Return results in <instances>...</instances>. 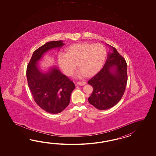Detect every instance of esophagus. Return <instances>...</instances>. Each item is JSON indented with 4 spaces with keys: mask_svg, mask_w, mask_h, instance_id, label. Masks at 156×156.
Returning a JSON list of instances; mask_svg holds the SVG:
<instances>
[{
    "mask_svg": "<svg viewBox=\"0 0 156 156\" xmlns=\"http://www.w3.org/2000/svg\"><path fill=\"white\" fill-rule=\"evenodd\" d=\"M86 83L85 81H77V84L80 86H83L85 85L86 84Z\"/></svg>",
    "mask_w": 156,
    "mask_h": 156,
    "instance_id": "obj_1",
    "label": "esophagus"
}]
</instances>
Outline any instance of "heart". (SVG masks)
I'll use <instances>...</instances> for the list:
<instances>
[{
    "label": "heart",
    "instance_id": "1",
    "mask_svg": "<svg viewBox=\"0 0 156 156\" xmlns=\"http://www.w3.org/2000/svg\"><path fill=\"white\" fill-rule=\"evenodd\" d=\"M65 52L58 54V63L67 76L73 73L77 64L79 75L93 76L101 70L107 56L105 47L99 43H75L67 47Z\"/></svg>",
    "mask_w": 156,
    "mask_h": 156
}]
</instances>
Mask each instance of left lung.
<instances>
[{
  "instance_id": "1",
  "label": "left lung",
  "mask_w": 156,
  "mask_h": 156,
  "mask_svg": "<svg viewBox=\"0 0 156 156\" xmlns=\"http://www.w3.org/2000/svg\"><path fill=\"white\" fill-rule=\"evenodd\" d=\"M108 45L112 51L108 54L106 62L103 69L87 82L93 87L89 102L99 110L108 109L119 101L128 80L126 60L115 48Z\"/></svg>"
}]
</instances>
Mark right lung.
Wrapping results in <instances>:
<instances>
[{
	"label": "right lung",
	"mask_w": 156,
	"mask_h": 156,
	"mask_svg": "<svg viewBox=\"0 0 156 156\" xmlns=\"http://www.w3.org/2000/svg\"><path fill=\"white\" fill-rule=\"evenodd\" d=\"M65 45L62 41L45 43L33 53L27 67L28 85L37 105L47 113H61L69 105L74 83L60 72L56 67L43 71L38 62L51 49H60Z\"/></svg>",
	"instance_id": "1"
}]
</instances>
